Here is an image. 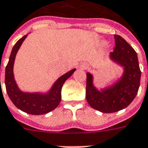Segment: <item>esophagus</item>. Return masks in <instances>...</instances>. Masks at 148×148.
I'll use <instances>...</instances> for the list:
<instances>
[{"mask_svg":"<svg viewBox=\"0 0 148 148\" xmlns=\"http://www.w3.org/2000/svg\"><path fill=\"white\" fill-rule=\"evenodd\" d=\"M79 67H80V69H87V68H88V64L85 63L81 64V65H80Z\"/></svg>","mask_w":148,"mask_h":148,"instance_id":"esophagus-1","label":"esophagus"}]
</instances>
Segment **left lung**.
I'll return each instance as SVG.
<instances>
[{"mask_svg":"<svg viewBox=\"0 0 148 148\" xmlns=\"http://www.w3.org/2000/svg\"><path fill=\"white\" fill-rule=\"evenodd\" d=\"M115 47L110 58L124 67L121 78L106 89L97 90L93 76L87 73L86 99L89 105L102 113H114L123 110L131 103L140 87L141 72L136 52L120 35H114Z\"/></svg>","mask_w":148,"mask_h":148,"instance_id":"1","label":"left lung"}]
</instances>
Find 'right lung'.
<instances>
[{"label": "right lung", "instance_id": "add662e5", "mask_svg": "<svg viewBox=\"0 0 148 148\" xmlns=\"http://www.w3.org/2000/svg\"><path fill=\"white\" fill-rule=\"evenodd\" d=\"M27 35H24L17 41L11 53L9 61L5 69V87L8 95L14 105L20 110L27 114L40 115L49 113L57 108L61 102V88L67 79L73 75L75 69L61 75L48 93H27L19 90L15 81L13 74V64L17 51ZM1 80V79H0ZM1 84V83H0Z\"/></svg>", "mask_w": 148, "mask_h": 148}]
</instances>
